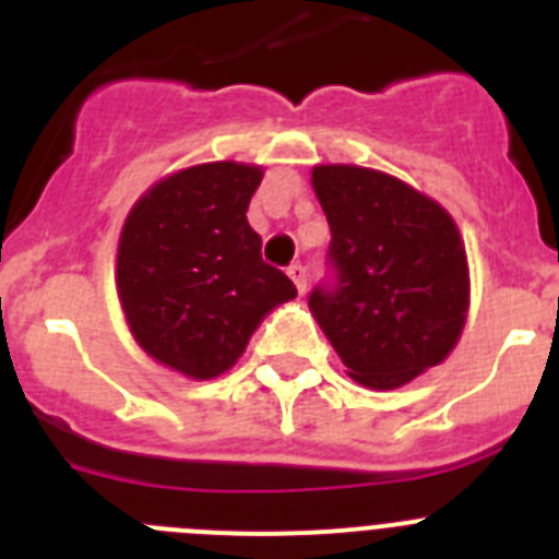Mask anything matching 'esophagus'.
Wrapping results in <instances>:
<instances>
[{"mask_svg":"<svg viewBox=\"0 0 559 559\" xmlns=\"http://www.w3.org/2000/svg\"><path fill=\"white\" fill-rule=\"evenodd\" d=\"M288 276L294 280V285H296V290H299V294H305V290H308V269H305L302 263L290 265Z\"/></svg>","mask_w":559,"mask_h":559,"instance_id":"34e87169","label":"esophagus"}]
</instances>
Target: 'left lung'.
Listing matches in <instances>:
<instances>
[{
	"instance_id": "left-lung-1",
	"label": "left lung",
	"mask_w": 559,
	"mask_h": 559,
	"mask_svg": "<svg viewBox=\"0 0 559 559\" xmlns=\"http://www.w3.org/2000/svg\"><path fill=\"white\" fill-rule=\"evenodd\" d=\"M310 181L338 280L310 294V313L360 386H406L451 355L467 322L471 269L456 221L372 167L316 165Z\"/></svg>"
}]
</instances>
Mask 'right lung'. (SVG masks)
Wrapping results in <instances>:
<instances>
[{
    "label": "right lung",
    "instance_id": "add662e5",
    "mask_svg": "<svg viewBox=\"0 0 559 559\" xmlns=\"http://www.w3.org/2000/svg\"><path fill=\"white\" fill-rule=\"evenodd\" d=\"M263 167L204 162L170 173L128 212L117 246V296L133 341L192 380L224 374L265 316L296 296L263 263L246 210Z\"/></svg>",
    "mask_w": 559,
    "mask_h": 559
}]
</instances>
